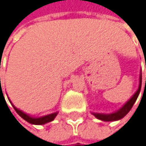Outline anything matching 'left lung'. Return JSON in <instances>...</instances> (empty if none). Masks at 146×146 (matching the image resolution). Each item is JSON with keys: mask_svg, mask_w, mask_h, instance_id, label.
<instances>
[{"mask_svg": "<svg viewBox=\"0 0 146 146\" xmlns=\"http://www.w3.org/2000/svg\"><path fill=\"white\" fill-rule=\"evenodd\" d=\"M141 83H142V74H140L139 86L138 91L135 92V94L118 111L113 112V113H110V114H103V113H92V114L98 119H100V120H103V121H115V120L121 119L122 118H124L126 115V114L130 111V110L133 106L135 101L137 100V99L139 97V92H140V89H141Z\"/></svg>", "mask_w": 146, "mask_h": 146, "instance_id": "8db88e82", "label": "left lung"}]
</instances>
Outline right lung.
<instances>
[{"label": "right lung", "mask_w": 146, "mask_h": 146, "mask_svg": "<svg viewBox=\"0 0 146 146\" xmlns=\"http://www.w3.org/2000/svg\"><path fill=\"white\" fill-rule=\"evenodd\" d=\"M14 106V109L15 110V111L19 114V115L23 119H25L26 121H27L30 124H34V125H44V124L48 123L50 121H53L54 119V118L56 117V115L58 114V112H54V113L49 114V115H46V116H44V117H41V118H33V117L28 116L27 114L24 113L21 110L17 109L15 106Z\"/></svg>", "instance_id": "add662e5"}]
</instances>
